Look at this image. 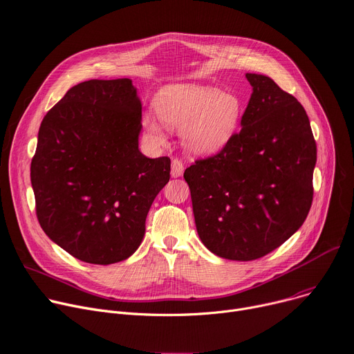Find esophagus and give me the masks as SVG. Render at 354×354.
<instances>
[{
  "instance_id": "34e87169",
  "label": "esophagus",
  "mask_w": 354,
  "mask_h": 354,
  "mask_svg": "<svg viewBox=\"0 0 354 354\" xmlns=\"http://www.w3.org/2000/svg\"><path fill=\"white\" fill-rule=\"evenodd\" d=\"M183 163L180 159H172V171H171V175L172 178H179L182 176L183 174Z\"/></svg>"
}]
</instances>
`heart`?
Wrapping results in <instances>:
<instances>
[{
    "instance_id": "obj_1",
    "label": "heart",
    "mask_w": 354,
    "mask_h": 354,
    "mask_svg": "<svg viewBox=\"0 0 354 354\" xmlns=\"http://www.w3.org/2000/svg\"><path fill=\"white\" fill-rule=\"evenodd\" d=\"M155 109L165 127L180 132L183 148L196 156L221 152L236 135L243 111L232 93L194 84L165 86L158 93ZM158 120L147 113L142 127L155 144H163L167 136Z\"/></svg>"
}]
</instances>
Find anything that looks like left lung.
<instances>
[{
  "label": "left lung",
  "mask_w": 354,
  "mask_h": 354,
  "mask_svg": "<svg viewBox=\"0 0 354 354\" xmlns=\"http://www.w3.org/2000/svg\"><path fill=\"white\" fill-rule=\"evenodd\" d=\"M246 78L252 95L242 129L218 155L183 174L202 243L241 262L270 253L303 225L317 155L301 104L266 75Z\"/></svg>",
  "instance_id": "obj_1"
}]
</instances>
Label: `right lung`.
Returning a JSON list of instances; mask_svg holds the SVG:
<instances>
[{
    "label": "right lung",
    "instance_id": "add662e5",
    "mask_svg": "<svg viewBox=\"0 0 354 354\" xmlns=\"http://www.w3.org/2000/svg\"><path fill=\"white\" fill-rule=\"evenodd\" d=\"M142 104L129 78L71 88L38 132L31 162L37 218L54 243L93 265L128 259L151 205L169 182L171 159L140 153Z\"/></svg>",
    "mask_w": 354,
    "mask_h": 354
}]
</instances>
